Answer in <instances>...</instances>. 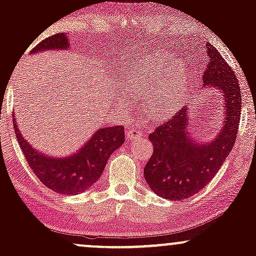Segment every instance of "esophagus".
<instances>
[{
	"label": "esophagus",
	"instance_id": "34e87169",
	"mask_svg": "<svg viewBox=\"0 0 256 256\" xmlns=\"http://www.w3.org/2000/svg\"><path fill=\"white\" fill-rule=\"evenodd\" d=\"M143 136V132L137 130V128H128L126 130V137H128V140H136V138H140Z\"/></svg>",
	"mask_w": 256,
	"mask_h": 256
}]
</instances>
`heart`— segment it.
<instances>
[{"instance_id":"b5f03b06","label":"heart","mask_w":256,"mask_h":256,"mask_svg":"<svg viewBox=\"0 0 256 256\" xmlns=\"http://www.w3.org/2000/svg\"><path fill=\"white\" fill-rule=\"evenodd\" d=\"M122 88L134 98H146V110L152 118L166 120L183 107L189 78L174 55L158 50L134 61L122 77Z\"/></svg>"}]
</instances>
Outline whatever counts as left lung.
Listing matches in <instances>:
<instances>
[{"mask_svg":"<svg viewBox=\"0 0 256 256\" xmlns=\"http://www.w3.org/2000/svg\"><path fill=\"white\" fill-rule=\"evenodd\" d=\"M204 48L210 62L202 77L204 86L218 89L224 102L218 134L207 142L195 138L189 128L188 107L149 134L154 152L144 167V178L152 192L173 201L195 195L212 180L234 148L238 130L242 104L238 80L212 44L207 42Z\"/></svg>","mask_w":256,"mask_h":256,"instance_id":"8db88e82","label":"left lung"}]
</instances>
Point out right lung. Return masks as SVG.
<instances>
[{
  "instance_id": "obj_1",
  "label": "right lung",
  "mask_w": 256,
  "mask_h": 256,
  "mask_svg": "<svg viewBox=\"0 0 256 256\" xmlns=\"http://www.w3.org/2000/svg\"><path fill=\"white\" fill-rule=\"evenodd\" d=\"M68 38L58 34L40 42L31 54L46 50H67ZM16 136L24 156L37 178L46 188L58 194L76 195L84 192L101 177L108 158L125 140L122 126L101 128L91 134L77 152L58 158L46 155L34 148L22 134L16 118H13Z\"/></svg>"
}]
</instances>
